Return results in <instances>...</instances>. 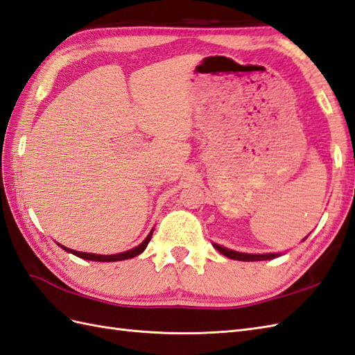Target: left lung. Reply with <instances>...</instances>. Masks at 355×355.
<instances>
[{"mask_svg":"<svg viewBox=\"0 0 355 355\" xmlns=\"http://www.w3.org/2000/svg\"><path fill=\"white\" fill-rule=\"evenodd\" d=\"M215 248L220 252L227 255L228 259H233V260H242V261H259V260H269V259H274L277 257V254H245V252H236L232 250H227L224 246H219V245H213Z\"/></svg>","mask_w":355,"mask_h":355,"instance_id":"1","label":"left lung"}]
</instances>
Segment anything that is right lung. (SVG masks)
Wrapping results in <instances>:
<instances>
[{"mask_svg":"<svg viewBox=\"0 0 355 355\" xmlns=\"http://www.w3.org/2000/svg\"><path fill=\"white\" fill-rule=\"evenodd\" d=\"M151 236H153V232L148 234V237L145 239V241L140 243L139 246H136V248L130 250V251H125V252H121V254H113V255H98V254H89V252H80V251H73V250H69V248H64V246H62V248L64 251H68L73 255H77V257H81L85 260H94V261H119V260H127V259H133L136 257V255H139L140 252H144L145 248L148 246V243H150L151 241Z\"/></svg>","mask_w":355,"mask_h":355,"instance_id":"right-lung-1","label":"right lung"}]
</instances>
